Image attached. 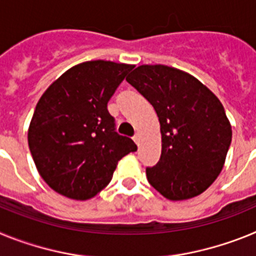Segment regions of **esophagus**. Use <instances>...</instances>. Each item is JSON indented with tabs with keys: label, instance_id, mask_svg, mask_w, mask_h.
<instances>
[{
	"label": "esophagus",
	"instance_id": "1",
	"mask_svg": "<svg viewBox=\"0 0 256 256\" xmlns=\"http://www.w3.org/2000/svg\"><path fill=\"white\" fill-rule=\"evenodd\" d=\"M133 141L136 142V144H137V146H140V134L138 133H137V134H134V137H133Z\"/></svg>",
	"mask_w": 256,
	"mask_h": 256
}]
</instances>
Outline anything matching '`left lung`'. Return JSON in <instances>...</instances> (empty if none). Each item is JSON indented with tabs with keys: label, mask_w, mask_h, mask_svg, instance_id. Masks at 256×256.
<instances>
[{
	"label": "left lung",
	"mask_w": 256,
	"mask_h": 256,
	"mask_svg": "<svg viewBox=\"0 0 256 256\" xmlns=\"http://www.w3.org/2000/svg\"><path fill=\"white\" fill-rule=\"evenodd\" d=\"M126 82L154 106L162 155L148 183L169 200H187L212 184L224 165L232 130L218 97L195 76L166 65H141Z\"/></svg>",
	"instance_id": "1"
}]
</instances>
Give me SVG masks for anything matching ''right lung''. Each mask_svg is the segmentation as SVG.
I'll return each instance as SVG.
<instances>
[{"mask_svg": "<svg viewBox=\"0 0 256 256\" xmlns=\"http://www.w3.org/2000/svg\"><path fill=\"white\" fill-rule=\"evenodd\" d=\"M133 65L86 61L46 90L36 106L28 144L40 177L74 200L94 198L112 180L118 162L137 150L115 132L108 102Z\"/></svg>", "mask_w": 256, "mask_h": 256, "instance_id": "right-lung-1", "label": "right lung"}]
</instances>
